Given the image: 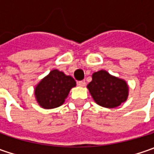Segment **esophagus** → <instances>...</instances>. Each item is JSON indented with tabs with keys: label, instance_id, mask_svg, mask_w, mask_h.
Listing matches in <instances>:
<instances>
[{
	"label": "esophagus",
	"instance_id": "obj_1",
	"mask_svg": "<svg viewBox=\"0 0 154 154\" xmlns=\"http://www.w3.org/2000/svg\"><path fill=\"white\" fill-rule=\"evenodd\" d=\"M77 84H78V86H81V87H84V86H86V82H85V81H83V80H81V81H78V82H77Z\"/></svg>",
	"mask_w": 154,
	"mask_h": 154
}]
</instances>
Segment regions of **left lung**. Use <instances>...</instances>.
I'll use <instances>...</instances> for the list:
<instances>
[{
    "instance_id": "obj_1",
    "label": "left lung",
    "mask_w": 154,
    "mask_h": 154,
    "mask_svg": "<svg viewBox=\"0 0 154 154\" xmlns=\"http://www.w3.org/2000/svg\"><path fill=\"white\" fill-rule=\"evenodd\" d=\"M92 78L87 89L98 105L116 108L128 99L129 89L126 80L113 76L105 70L93 73Z\"/></svg>"
}]
</instances>
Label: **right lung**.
<instances>
[{
    "mask_svg": "<svg viewBox=\"0 0 154 154\" xmlns=\"http://www.w3.org/2000/svg\"><path fill=\"white\" fill-rule=\"evenodd\" d=\"M74 86H76V82L71 76L54 69L35 86L34 95L42 108L54 109L63 104L70 90Z\"/></svg>",
    "mask_w": 154,
    "mask_h": 154,
    "instance_id": "obj_1",
    "label": "right lung"
}]
</instances>
